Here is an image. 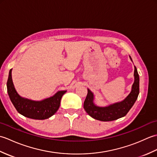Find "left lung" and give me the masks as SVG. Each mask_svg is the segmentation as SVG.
Segmentation results:
<instances>
[{"label":"left lung","mask_w":157,"mask_h":157,"mask_svg":"<svg viewBox=\"0 0 157 157\" xmlns=\"http://www.w3.org/2000/svg\"><path fill=\"white\" fill-rule=\"evenodd\" d=\"M129 58L132 61L131 56ZM134 82L132 85V91L123 101L114 103L106 106H98L94 102V94L88 89V94L84 102L86 112L92 118L102 121H111L123 117L131 109L138 98L139 94V75L134 66Z\"/></svg>","instance_id":"obj_1"}]
</instances>
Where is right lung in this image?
<instances>
[{"label": "right lung", "instance_id": "add662e5", "mask_svg": "<svg viewBox=\"0 0 157 157\" xmlns=\"http://www.w3.org/2000/svg\"><path fill=\"white\" fill-rule=\"evenodd\" d=\"M11 71L12 69L9 71L6 87L10 100L19 113L28 118L42 120L51 117L58 111L61 98L66 90L59 91L54 96L40 101L23 98L14 87Z\"/></svg>", "mask_w": 157, "mask_h": 157}]
</instances>
